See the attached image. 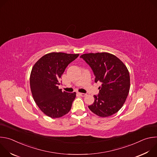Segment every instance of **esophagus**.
Instances as JSON below:
<instances>
[{
	"label": "esophagus",
	"instance_id": "obj_1",
	"mask_svg": "<svg viewBox=\"0 0 157 157\" xmlns=\"http://www.w3.org/2000/svg\"><path fill=\"white\" fill-rule=\"evenodd\" d=\"M78 94H79V96H82V97H84L86 96L87 94H84V93H78Z\"/></svg>",
	"mask_w": 157,
	"mask_h": 157
}]
</instances>
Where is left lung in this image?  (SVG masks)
<instances>
[{
    "label": "left lung",
    "instance_id": "left-lung-1",
    "mask_svg": "<svg viewBox=\"0 0 157 157\" xmlns=\"http://www.w3.org/2000/svg\"><path fill=\"white\" fill-rule=\"evenodd\" d=\"M82 58L92 69L95 82H100L98 95L88 107L102 117L118 112L124 104L130 89V75L125 65L115 55L109 53H86Z\"/></svg>",
    "mask_w": 157,
    "mask_h": 157
}]
</instances>
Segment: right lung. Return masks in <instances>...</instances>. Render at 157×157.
<instances>
[{
    "instance_id": "right-lung-1",
    "label": "right lung",
    "mask_w": 157,
    "mask_h": 157,
    "mask_svg": "<svg viewBox=\"0 0 157 157\" xmlns=\"http://www.w3.org/2000/svg\"><path fill=\"white\" fill-rule=\"evenodd\" d=\"M78 56L60 52L48 53L38 59L32 70L30 84L33 99L43 113L52 118L64 116L71 108L76 93L62 91L58 85L66 67Z\"/></svg>"
}]
</instances>
